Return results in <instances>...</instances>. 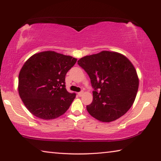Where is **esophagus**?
<instances>
[{"instance_id":"34e87169","label":"esophagus","mask_w":161,"mask_h":161,"mask_svg":"<svg viewBox=\"0 0 161 161\" xmlns=\"http://www.w3.org/2000/svg\"><path fill=\"white\" fill-rule=\"evenodd\" d=\"M84 94V92L83 91H81V92H78V96L79 97H81V96H82V94Z\"/></svg>"}]
</instances>
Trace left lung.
Instances as JSON below:
<instances>
[{
	"label": "left lung",
	"instance_id": "8db88e82",
	"mask_svg": "<svg viewBox=\"0 0 161 161\" xmlns=\"http://www.w3.org/2000/svg\"><path fill=\"white\" fill-rule=\"evenodd\" d=\"M77 63L89 75L94 89L93 101L86 106L89 114L102 122L124 116L134 102L139 84L129 59L115 52L102 51L81 58Z\"/></svg>",
	"mask_w": 161,
	"mask_h": 161
}]
</instances>
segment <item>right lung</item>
<instances>
[{"mask_svg":"<svg viewBox=\"0 0 161 161\" xmlns=\"http://www.w3.org/2000/svg\"><path fill=\"white\" fill-rule=\"evenodd\" d=\"M77 59L54 51L31 57L20 69L18 93L28 111L37 118L50 120L66 112L76 97L65 88V76Z\"/></svg>","mask_w":161,"mask_h":161,"instance_id":"right-lung-1","label":"right lung"}]
</instances>
